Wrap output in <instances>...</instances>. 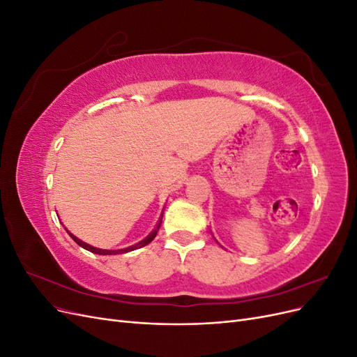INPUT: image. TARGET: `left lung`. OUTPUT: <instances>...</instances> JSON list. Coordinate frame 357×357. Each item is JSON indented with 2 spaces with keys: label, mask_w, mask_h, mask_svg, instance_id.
I'll return each instance as SVG.
<instances>
[{
  "label": "left lung",
  "mask_w": 357,
  "mask_h": 357,
  "mask_svg": "<svg viewBox=\"0 0 357 357\" xmlns=\"http://www.w3.org/2000/svg\"><path fill=\"white\" fill-rule=\"evenodd\" d=\"M213 238H214V236H213ZM214 240H215V238H214ZM215 243H218V240H215ZM218 244H219V243H218Z\"/></svg>",
  "instance_id": "left-lung-1"
}]
</instances>
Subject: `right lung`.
<instances>
[{"label": "right lung", "mask_w": 357, "mask_h": 357, "mask_svg": "<svg viewBox=\"0 0 357 357\" xmlns=\"http://www.w3.org/2000/svg\"><path fill=\"white\" fill-rule=\"evenodd\" d=\"M164 214V213H162ZM160 223H162V215H160V219H159V222H158V225L155 226V229L150 232L144 240H142L139 243H137V244H134V245H129V247H126V248H119V250H104V248H98V247H93V245H91V244H88V243H84V241H82L80 238H77V236L75 235H73L70 231H67L68 232V235L71 236V238L77 243L80 247H83L84 250H88V252H92V253H95V255H122V253H128V252H132V250H137V248H142V247H144V245H147L149 243H152L153 241V238L156 236V234H158V231H159V228H160Z\"/></svg>", "instance_id": "obj_1"}]
</instances>
